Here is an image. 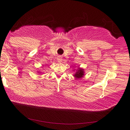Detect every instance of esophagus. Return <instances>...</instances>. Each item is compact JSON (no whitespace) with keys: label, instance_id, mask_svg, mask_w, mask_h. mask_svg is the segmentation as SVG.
I'll return each mask as SVG.
<instances>
[{"label":"esophagus","instance_id":"esophagus-1","mask_svg":"<svg viewBox=\"0 0 130 130\" xmlns=\"http://www.w3.org/2000/svg\"><path fill=\"white\" fill-rule=\"evenodd\" d=\"M57 61L58 63H61V62L62 61V58L61 57H58L57 58Z\"/></svg>","mask_w":130,"mask_h":130}]
</instances>
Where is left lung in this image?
I'll list each match as a JSON object with an SVG mask.
<instances>
[{"instance_id":"obj_1","label":"left lung","mask_w":130,"mask_h":130,"mask_svg":"<svg viewBox=\"0 0 130 130\" xmlns=\"http://www.w3.org/2000/svg\"><path fill=\"white\" fill-rule=\"evenodd\" d=\"M85 76V70L84 69L82 68V67H79V68L76 70L75 73H74L73 74V76L76 79H81V78L83 77V76Z\"/></svg>"}]
</instances>
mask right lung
Listing matches in <instances>:
<instances>
[{
    "label": "right lung",
    "mask_w": 130,
    "mask_h": 130,
    "mask_svg": "<svg viewBox=\"0 0 130 130\" xmlns=\"http://www.w3.org/2000/svg\"><path fill=\"white\" fill-rule=\"evenodd\" d=\"M38 73L39 74H41L42 73H41V72H40V71H38Z\"/></svg>",
    "instance_id": "add662e5"
}]
</instances>
